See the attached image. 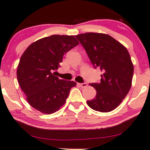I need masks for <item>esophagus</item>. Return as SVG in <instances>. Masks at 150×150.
<instances>
[{
	"label": "esophagus",
	"mask_w": 150,
	"mask_h": 150,
	"mask_svg": "<svg viewBox=\"0 0 150 150\" xmlns=\"http://www.w3.org/2000/svg\"><path fill=\"white\" fill-rule=\"evenodd\" d=\"M78 86H80L81 88H86L88 86L87 83H78Z\"/></svg>",
	"instance_id": "1"
}]
</instances>
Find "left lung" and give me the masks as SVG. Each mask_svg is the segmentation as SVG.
Listing matches in <instances>:
<instances>
[{
	"mask_svg": "<svg viewBox=\"0 0 150 150\" xmlns=\"http://www.w3.org/2000/svg\"><path fill=\"white\" fill-rule=\"evenodd\" d=\"M75 37L94 67H99L103 73L99 83H90L97 94L87 103L97 111H112L121 103L132 87L134 64L129 51L107 34L86 33Z\"/></svg>",
	"mask_w": 150,
	"mask_h": 150,
	"instance_id": "1",
	"label": "left lung"
}]
</instances>
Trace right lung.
Returning <instances> with one entry per match:
<instances>
[{"label": "right lung", "instance_id": "add662e5", "mask_svg": "<svg viewBox=\"0 0 150 150\" xmlns=\"http://www.w3.org/2000/svg\"><path fill=\"white\" fill-rule=\"evenodd\" d=\"M79 43L72 35H53L40 39L25 49L16 76L20 88L31 106L44 114L58 111L65 103L76 83L55 76L63 55Z\"/></svg>", "mask_w": 150, "mask_h": 150}]
</instances>
